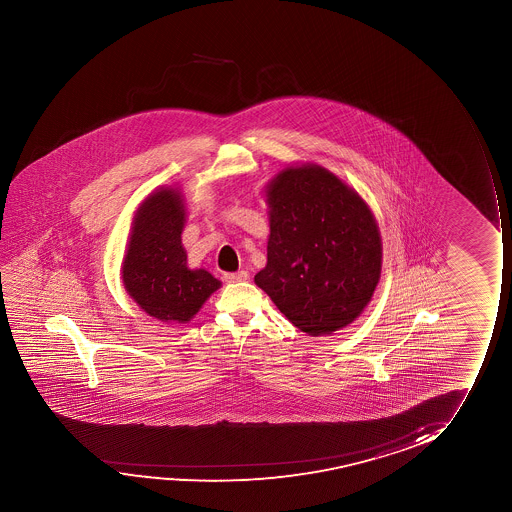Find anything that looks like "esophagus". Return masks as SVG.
<instances>
[{"label": "esophagus", "instance_id": "obj_1", "mask_svg": "<svg viewBox=\"0 0 512 512\" xmlns=\"http://www.w3.org/2000/svg\"><path fill=\"white\" fill-rule=\"evenodd\" d=\"M227 283H239V281L248 280V273L246 271H238V273H229L224 276Z\"/></svg>", "mask_w": 512, "mask_h": 512}]
</instances>
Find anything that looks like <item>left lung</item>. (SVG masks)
Wrapping results in <instances>:
<instances>
[{
	"instance_id": "8db88e82",
	"label": "left lung",
	"mask_w": 512,
	"mask_h": 512,
	"mask_svg": "<svg viewBox=\"0 0 512 512\" xmlns=\"http://www.w3.org/2000/svg\"><path fill=\"white\" fill-rule=\"evenodd\" d=\"M264 192L269 238L257 287L309 336L355 322L371 302L383 264L369 204L313 162L281 169Z\"/></svg>"
}]
</instances>
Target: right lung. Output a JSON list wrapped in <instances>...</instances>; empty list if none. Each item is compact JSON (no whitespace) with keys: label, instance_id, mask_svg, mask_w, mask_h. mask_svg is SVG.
<instances>
[{"label":"right lung","instance_id":"obj_1","mask_svg":"<svg viewBox=\"0 0 512 512\" xmlns=\"http://www.w3.org/2000/svg\"><path fill=\"white\" fill-rule=\"evenodd\" d=\"M187 206L178 187L150 192L131 222L122 283L141 311L168 325L187 323L222 283L206 269H189L182 232Z\"/></svg>","mask_w":512,"mask_h":512}]
</instances>
